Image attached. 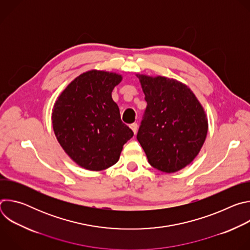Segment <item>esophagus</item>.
I'll list each match as a JSON object with an SVG mask.
<instances>
[{"label":"esophagus","mask_w":250,"mask_h":250,"mask_svg":"<svg viewBox=\"0 0 250 250\" xmlns=\"http://www.w3.org/2000/svg\"><path fill=\"white\" fill-rule=\"evenodd\" d=\"M129 127L131 128V130L133 131V133L136 134V132H137V124H131V125H129Z\"/></svg>","instance_id":"obj_1"}]
</instances>
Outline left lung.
<instances>
[{
    "label": "left lung",
    "mask_w": 250,
    "mask_h": 250,
    "mask_svg": "<svg viewBox=\"0 0 250 250\" xmlns=\"http://www.w3.org/2000/svg\"><path fill=\"white\" fill-rule=\"evenodd\" d=\"M147 106L136 138L149 164L165 173L189 165L207 133L205 110L185 84L162 76L139 75Z\"/></svg>",
    "instance_id": "left-lung-1"
}]
</instances>
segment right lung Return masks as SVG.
Returning <instances> with one entry per match:
<instances>
[{
	"label": "right lung",
	"instance_id": "add662e5",
	"mask_svg": "<svg viewBox=\"0 0 250 250\" xmlns=\"http://www.w3.org/2000/svg\"><path fill=\"white\" fill-rule=\"evenodd\" d=\"M122 79L113 72L87 71L71 82L54 104L55 136L67 155L87 170L101 171L116 164L124 145L133 136L112 98Z\"/></svg>",
	"mask_w": 250,
	"mask_h": 250
}]
</instances>
